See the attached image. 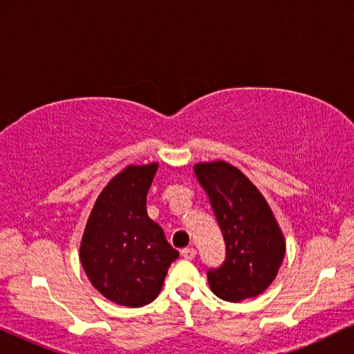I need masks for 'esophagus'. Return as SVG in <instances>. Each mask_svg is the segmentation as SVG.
Wrapping results in <instances>:
<instances>
[{
    "mask_svg": "<svg viewBox=\"0 0 354 354\" xmlns=\"http://www.w3.org/2000/svg\"><path fill=\"white\" fill-rule=\"evenodd\" d=\"M180 254L183 256L185 259H193L196 256V250L195 248H183L180 251Z\"/></svg>",
    "mask_w": 354,
    "mask_h": 354,
    "instance_id": "obj_1",
    "label": "esophagus"
}]
</instances>
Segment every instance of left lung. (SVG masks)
<instances>
[{
  "label": "left lung",
  "mask_w": 354,
  "mask_h": 354,
  "mask_svg": "<svg viewBox=\"0 0 354 354\" xmlns=\"http://www.w3.org/2000/svg\"><path fill=\"white\" fill-rule=\"evenodd\" d=\"M195 174L225 241L224 263L206 272L211 290L232 303L258 297L275 279L285 254L272 211L258 188L230 164H196Z\"/></svg>",
  "instance_id": "8db88e82"
}]
</instances>
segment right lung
<instances>
[{"instance_id":"right-lung-1","label":"right lung","mask_w":354,"mask_h":354,"mask_svg":"<svg viewBox=\"0 0 354 354\" xmlns=\"http://www.w3.org/2000/svg\"><path fill=\"white\" fill-rule=\"evenodd\" d=\"M158 164L129 166L96 200L80 245V261L98 292L120 306L151 303L178 251L148 217L147 195Z\"/></svg>"}]
</instances>
